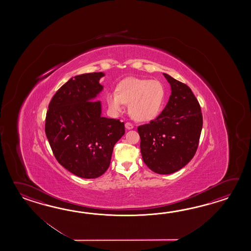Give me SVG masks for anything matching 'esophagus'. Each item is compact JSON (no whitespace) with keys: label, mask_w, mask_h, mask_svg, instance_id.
<instances>
[{"label":"esophagus","mask_w":251,"mask_h":251,"mask_svg":"<svg viewBox=\"0 0 251 251\" xmlns=\"http://www.w3.org/2000/svg\"><path fill=\"white\" fill-rule=\"evenodd\" d=\"M125 126H126V128L128 129V130H130V129H133V124L131 123V122H126Z\"/></svg>","instance_id":"1"}]
</instances>
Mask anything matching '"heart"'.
<instances>
[{"instance_id":"obj_1","label":"heart","mask_w":251,"mask_h":251,"mask_svg":"<svg viewBox=\"0 0 251 251\" xmlns=\"http://www.w3.org/2000/svg\"><path fill=\"white\" fill-rule=\"evenodd\" d=\"M165 100V88L158 80L129 78L122 81L116 93L107 97L109 107L120 111L123 104L128 105L132 118L139 121H149L158 116Z\"/></svg>"}]
</instances>
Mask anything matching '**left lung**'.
I'll list each match as a JSON object with an SVG mask.
<instances>
[{"label":"left lung","instance_id":"obj_1","mask_svg":"<svg viewBox=\"0 0 251 251\" xmlns=\"http://www.w3.org/2000/svg\"><path fill=\"white\" fill-rule=\"evenodd\" d=\"M163 75L171 84L170 100L157 118L139 126L137 131L144 163L155 173L171 174L187 165L196 154L203 115L191 89Z\"/></svg>","mask_w":251,"mask_h":251}]
</instances>
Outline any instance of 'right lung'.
Instances as JSON below:
<instances>
[{
    "mask_svg": "<svg viewBox=\"0 0 251 251\" xmlns=\"http://www.w3.org/2000/svg\"><path fill=\"white\" fill-rule=\"evenodd\" d=\"M103 73L71 78L48 105L45 132L53 156L76 176L96 178L107 171L116 143L125 134L119 119L101 117L100 100Z\"/></svg>",
    "mask_w": 251,
    "mask_h": 251,
    "instance_id": "right-lung-1",
    "label": "right lung"
}]
</instances>
